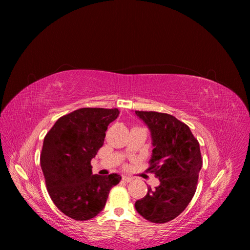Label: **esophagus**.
I'll return each mask as SVG.
<instances>
[{"mask_svg":"<svg viewBox=\"0 0 250 250\" xmlns=\"http://www.w3.org/2000/svg\"><path fill=\"white\" fill-rule=\"evenodd\" d=\"M122 180L125 181V183H131V181L133 180V178L129 177V176H123L122 177Z\"/></svg>","mask_w":250,"mask_h":250,"instance_id":"1","label":"esophagus"}]
</instances>
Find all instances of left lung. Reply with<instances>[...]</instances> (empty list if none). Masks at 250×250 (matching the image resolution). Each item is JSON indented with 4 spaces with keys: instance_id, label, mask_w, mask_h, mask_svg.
Instances as JSON below:
<instances>
[{
    "instance_id": "left-lung-1",
    "label": "left lung",
    "mask_w": 250,
    "mask_h": 250,
    "mask_svg": "<svg viewBox=\"0 0 250 250\" xmlns=\"http://www.w3.org/2000/svg\"><path fill=\"white\" fill-rule=\"evenodd\" d=\"M152 137V157L147 169L160 179L154 190L135 202V209L153 223H167L180 215L192 200L198 184L202 158L199 143L187 124L168 113L139 111Z\"/></svg>"
}]
</instances>
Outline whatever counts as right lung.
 <instances>
[{
  "mask_svg": "<svg viewBox=\"0 0 250 250\" xmlns=\"http://www.w3.org/2000/svg\"><path fill=\"white\" fill-rule=\"evenodd\" d=\"M118 108L84 107L59 118L46 134L41 166L52 201L76 221L96 217L105 207L109 191L121 176L92 174L90 161L105 138Z\"/></svg>",
  "mask_w": 250,
  "mask_h": 250,
  "instance_id": "right-lung-1",
  "label": "right lung"
}]
</instances>
